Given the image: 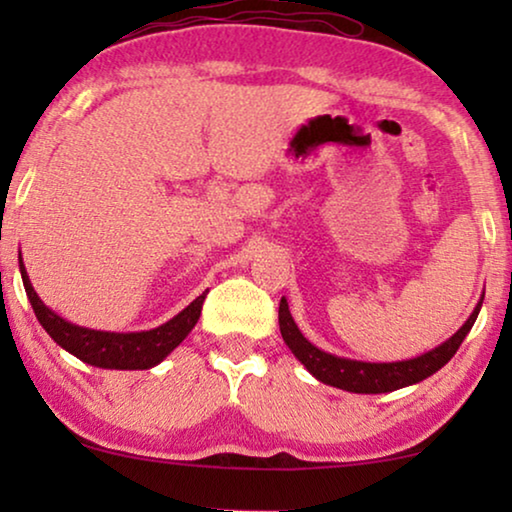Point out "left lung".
Instances as JSON below:
<instances>
[{"label": "left lung", "mask_w": 512, "mask_h": 512, "mask_svg": "<svg viewBox=\"0 0 512 512\" xmlns=\"http://www.w3.org/2000/svg\"><path fill=\"white\" fill-rule=\"evenodd\" d=\"M482 307V300L475 305V310L464 326L459 328L457 333L452 335L450 340L443 342V345L433 349L429 354L417 356V359L410 361H396V363H363V361H349L340 359V356L321 352L303 338V333L298 331L296 321H293L289 305L282 298L279 303V331H282V338L296 359L303 363V366L310 370V373L317 377L319 382L331 384V387L354 391V394H387V391L408 387V384L422 382L426 377L436 373L445 366L447 361L457 354V349L464 338L471 331L475 319H478V312Z\"/></svg>", "instance_id": "1"}]
</instances>
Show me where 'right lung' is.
Returning <instances> with one entry per match:
<instances>
[{
    "instance_id": "1",
    "label": "right lung",
    "mask_w": 512,
    "mask_h": 512,
    "mask_svg": "<svg viewBox=\"0 0 512 512\" xmlns=\"http://www.w3.org/2000/svg\"><path fill=\"white\" fill-rule=\"evenodd\" d=\"M20 275H23V284L27 296H30L32 310L37 314L39 324L46 328V333L65 347L69 354L76 359L90 363L97 368H116V370H146L153 368L156 363L165 359L181 340L191 333V328L198 324L202 303H205L207 293H202L193 300L186 310H181L177 317L167 321V324L153 328V331L144 333H104V331H90V328H81L69 324V321L60 319L58 314L48 310L41 303L37 291L32 289L30 277H27L25 265L20 261Z\"/></svg>"
}]
</instances>
